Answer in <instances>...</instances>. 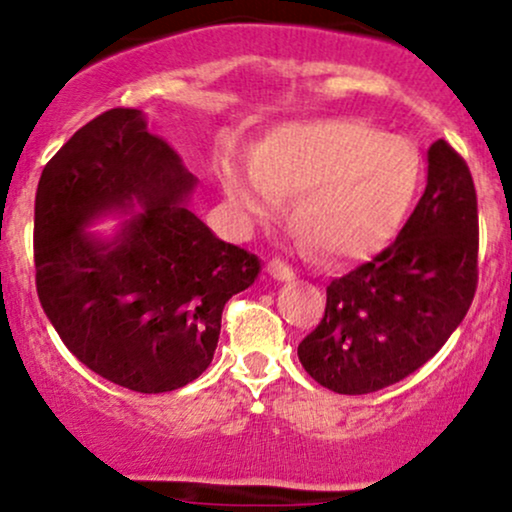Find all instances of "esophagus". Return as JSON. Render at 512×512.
Returning a JSON list of instances; mask_svg holds the SVG:
<instances>
[{"mask_svg": "<svg viewBox=\"0 0 512 512\" xmlns=\"http://www.w3.org/2000/svg\"><path fill=\"white\" fill-rule=\"evenodd\" d=\"M267 272H269V276H272V279H276V281H291L293 276V269L289 267V264L286 262H281V260H272L267 264Z\"/></svg>", "mask_w": 512, "mask_h": 512, "instance_id": "1", "label": "esophagus"}]
</instances>
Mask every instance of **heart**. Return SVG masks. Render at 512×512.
Segmentation results:
<instances>
[{"label":"heart","mask_w":512,"mask_h":512,"mask_svg":"<svg viewBox=\"0 0 512 512\" xmlns=\"http://www.w3.org/2000/svg\"><path fill=\"white\" fill-rule=\"evenodd\" d=\"M419 178L411 139L354 117L279 125L252 158L228 154L221 163L223 192L250 219L279 214L281 195H293V223L327 260L378 250L402 223Z\"/></svg>","instance_id":"obj_1"}]
</instances>
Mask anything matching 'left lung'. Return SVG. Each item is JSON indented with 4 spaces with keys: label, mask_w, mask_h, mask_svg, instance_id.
I'll return each mask as SVG.
<instances>
[{
    "label": "left lung",
    "mask_w": 512,
    "mask_h": 512,
    "mask_svg": "<svg viewBox=\"0 0 512 512\" xmlns=\"http://www.w3.org/2000/svg\"><path fill=\"white\" fill-rule=\"evenodd\" d=\"M477 190L445 139L399 236L327 286L320 325L298 344L308 375L339 395H368L419 370L457 330L479 281Z\"/></svg>",
    "instance_id": "left-lung-1"
}]
</instances>
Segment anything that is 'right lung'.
Returning a JSON list of instances; mask_svg holds the SVG:
<instances>
[{
    "mask_svg": "<svg viewBox=\"0 0 512 512\" xmlns=\"http://www.w3.org/2000/svg\"><path fill=\"white\" fill-rule=\"evenodd\" d=\"M195 187L142 110L86 122L50 158L35 192V289L60 339L84 366L127 390L158 395L209 368L228 298L260 260L223 243L182 207ZM143 214L113 244L83 223L110 208Z\"/></svg>",
    "mask_w": 512,
    "mask_h": 512,
    "instance_id": "1",
    "label": "right lung"
}]
</instances>
